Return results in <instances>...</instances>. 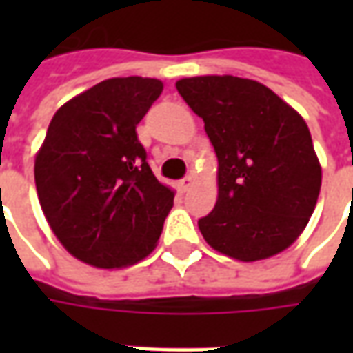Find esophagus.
<instances>
[{
	"label": "esophagus",
	"mask_w": 353,
	"mask_h": 353,
	"mask_svg": "<svg viewBox=\"0 0 353 353\" xmlns=\"http://www.w3.org/2000/svg\"><path fill=\"white\" fill-rule=\"evenodd\" d=\"M191 185H192V176H185L183 179L179 181V189H181V191H187Z\"/></svg>",
	"instance_id": "obj_1"
}]
</instances>
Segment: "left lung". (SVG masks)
<instances>
[{
	"instance_id": "obj_1",
	"label": "left lung",
	"mask_w": 353,
	"mask_h": 353,
	"mask_svg": "<svg viewBox=\"0 0 353 353\" xmlns=\"http://www.w3.org/2000/svg\"><path fill=\"white\" fill-rule=\"evenodd\" d=\"M176 88L202 117L219 162L217 202L199 221L204 240L245 263L283 252L306 227L321 187L304 119L252 79L204 75Z\"/></svg>"
}]
</instances>
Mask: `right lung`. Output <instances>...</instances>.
Masks as SVG:
<instances>
[{"label": "right lung", "mask_w": 353, "mask_h": 353, "mask_svg": "<svg viewBox=\"0 0 353 353\" xmlns=\"http://www.w3.org/2000/svg\"><path fill=\"white\" fill-rule=\"evenodd\" d=\"M162 83L101 81L58 109L35 157V187L50 229L68 252L121 268L153 252L174 191L154 177L136 126Z\"/></svg>", "instance_id": "add662e5"}]
</instances>
